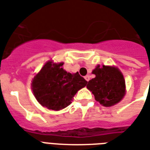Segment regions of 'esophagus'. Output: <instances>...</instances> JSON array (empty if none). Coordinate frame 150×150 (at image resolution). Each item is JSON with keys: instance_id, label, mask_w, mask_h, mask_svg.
I'll use <instances>...</instances> for the list:
<instances>
[{"instance_id": "obj_1", "label": "esophagus", "mask_w": 150, "mask_h": 150, "mask_svg": "<svg viewBox=\"0 0 150 150\" xmlns=\"http://www.w3.org/2000/svg\"><path fill=\"white\" fill-rule=\"evenodd\" d=\"M84 78H85V79H86V80L88 82V81L90 80V79H91V76H90L89 75H86V76H85Z\"/></svg>"}]
</instances>
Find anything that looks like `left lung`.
I'll use <instances>...</instances> for the list:
<instances>
[{"label": "left lung", "mask_w": 150, "mask_h": 150, "mask_svg": "<svg viewBox=\"0 0 150 150\" xmlns=\"http://www.w3.org/2000/svg\"><path fill=\"white\" fill-rule=\"evenodd\" d=\"M95 78L86 85L95 95V100L104 106H111L122 100L125 95V79L119 70L113 67H96L93 71Z\"/></svg>", "instance_id": "obj_1"}]
</instances>
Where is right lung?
Here are the masks:
<instances>
[{"label":"right lung","mask_w":150,"mask_h":150,"mask_svg":"<svg viewBox=\"0 0 150 150\" xmlns=\"http://www.w3.org/2000/svg\"><path fill=\"white\" fill-rule=\"evenodd\" d=\"M63 65V63L56 64L49 61L33 79V94L47 109L59 110L69 106L77 91L87 83L78 72H67Z\"/></svg>","instance_id":"right-lung-1"}]
</instances>
